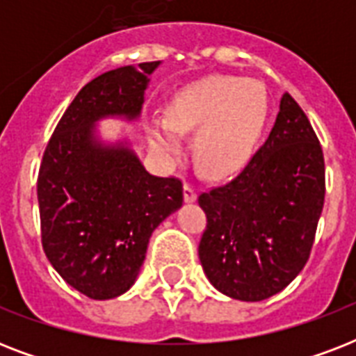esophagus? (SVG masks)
Listing matches in <instances>:
<instances>
[{"label": "esophagus", "mask_w": 356, "mask_h": 356, "mask_svg": "<svg viewBox=\"0 0 356 356\" xmlns=\"http://www.w3.org/2000/svg\"><path fill=\"white\" fill-rule=\"evenodd\" d=\"M183 195H184V201H186V203H192V201H195V197H197V192H195V188L192 186V184L184 183Z\"/></svg>", "instance_id": "obj_1"}]
</instances>
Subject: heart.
<instances>
[{"instance_id": "1", "label": "heart", "mask_w": 356, "mask_h": 356, "mask_svg": "<svg viewBox=\"0 0 356 356\" xmlns=\"http://www.w3.org/2000/svg\"><path fill=\"white\" fill-rule=\"evenodd\" d=\"M268 113L264 86L253 79L209 75L179 92L166 120L151 127L156 149L166 156L183 151L179 133H195V161L212 177H223L249 161Z\"/></svg>"}]
</instances>
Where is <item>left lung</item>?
<instances>
[{
  "label": "left lung",
  "instance_id": "left-lung-1",
  "mask_svg": "<svg viewBox=\"0 0 356 356\" xmlns=\"http://www.w3.org/2000/svg\"><path fill=\"white\" fill-rule=\"evenodd\" d=\"M200 260L212 286L240 301L275 296L310 257L325 201V162L307 114L284 94L275 125L248 166L200 195Z\"/></svg>",
  "mask_w": 356,
  "mask_h": 356
}]
</instances>
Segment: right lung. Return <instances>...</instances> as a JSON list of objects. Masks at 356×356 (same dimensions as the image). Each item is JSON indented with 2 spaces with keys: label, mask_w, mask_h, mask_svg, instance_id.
Masks as SVG:
<instances>
[{
  "label": "right lung",
  "mask_w": 356,
  "mask_h": 356,
  "mask_svg": "<svg viewBox=\"0 0 356 356\" xmlns=\"http://www.w3.org/2000/svg\"><path fill=\"white\" fill-rule=\"evenodd\" d=\"M159 64L111 70L83 86L42 156V248L58 275L90 299L133 286L151 233L183 205L179 179L151 175L127 145L102 144L94 131L107 116H138Z\"/></svg>",
  "instance_id": "right-lung-1"
}]
</instances>
